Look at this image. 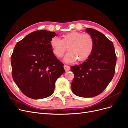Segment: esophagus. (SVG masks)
Here are the masks:
<instances>
[{
  "label": "esophagus",
  "mask_w": 128,
  "mask_h": 128,
  "mask_svg": "<svg viewBox=\"0 0 128 128\" xmlns=\"http://www.w3.org/2000/svg\"><path fill=\"white\" fill-rule=\"evenodd\" d=\"M64 70H65L66 72H68L70 69V67L69 66L64 65Z\"/></svg>",
  "instance_id": "esophagus-1"
}]
</instances>
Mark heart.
Here are the masks:
<instances>
[{
    "mask_svg": "<svg viewBox=\"0 0 128 128\" xmlns=\"http://www.w3.org/2000/svg\"><path fill=\"white\" fill-rule=\"evenodd\" d=\"M50 45L53 52L56 57L61 58L68 48L69 52L65 55L64 61L66 63H72L77 60L83 61L90 56L94 49V41L88 34L72 32L64 34L60 40L53 37Z\"/></svg>",
    "mask_w": 128,
    "mask_h": 128,
    "instance_id": "1",
    "label": "heart"
}]
</instances>
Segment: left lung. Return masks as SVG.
<instances>
[{
    "mask_svg": "<svg viewBox=\"0 0 128 128\" xmlns=\"http://www.w3.org/2000/svg\"><path fill=\"white\" fill-rule=\"evenodd\" d=\"M86 31L94 40V49L83 63L70 67L74 74L71 86L77 96L90 98L101 94L113 79L116 56L113 43L103 34L92 28Z\"/></svg>",
    "mask_w": 128,
    "mask_h": 128,
    "instance_id": "8db88e82",
    "label": "left lung"
}]
</instances>
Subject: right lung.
Instances as JSON below:
<instances>
[{
  "label": "right lung",
  "mask_w": 128,
  "mask_h": 128,
  "mask_svg": "<svg viewBox=\"0 0 128 128\" xmlns=\"http://www.w3.org/2000/svg\"><path fill=\"white\" fill-rule=\"evenodd\" d=\"M58 34L37 30L17 42L11 56L12 77L26 96L40 99L51 96L56 80L65 72L64 64L54 54L50 45Z\"/></svg>",
  "instance_id": "1"
}]
</instances>
